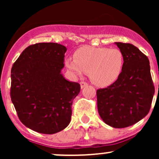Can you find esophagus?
<instances>
[{
  "instance_id": "esophagus-1",
  "label": "esophagus",
  "mask_w": 159,
  "mask_h": 159,
  "mask_svg": "<svg viewBox=\"0 0 159 159\" xmlns=\"http://www.w3.org/2000/svg\"><path fill=\"white\" fill-rule=\"evenodd\" d=\"M80 85H81V88L83 89V88H84L85 87H87V86L88 85V84H87V82L81 81V82H80Z\"/></svg>"
}]
</instances>
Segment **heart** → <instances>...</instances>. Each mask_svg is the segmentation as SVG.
<instances>
[{"mask_svg":"<svg viewBox=\"0 0 159 159\" xmlns=\"http://www.w3.org/2000/svg\"><path fill=\"white\" fill-rule=\"evenodd\" d=\"M69 57L66 66L72 73L81 76L89 73L91 81L98 87H107L119 78L124 66V55L118 48L84 46Z\"/></svg>","mask_w":159,"mask_h":159,"instance_id":"1","label":"heart"}]
</instances>
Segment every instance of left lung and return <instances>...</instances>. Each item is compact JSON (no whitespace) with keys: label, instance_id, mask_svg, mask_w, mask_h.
<instances>
[{"label":"left lung","instance_id":"obj_1","mask_svg":"<svg viewBox=\"0 0 159 159\" xmlns=\"http://www.w3.org/2000/svg\"><path fill=\"white\" fill-rule=\"evenodd\" d=\"M124 55L120 76L106 88L97 90L100 117L111 127L134 125L148 114L155 93L148 57L130 43H115Z\"/></svg>","mask_w":159,"mask_h":159}]
</instances>
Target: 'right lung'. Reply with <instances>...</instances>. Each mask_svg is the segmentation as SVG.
Returning <instances> with one entry per match:
<instances>
[{"instance_id": "right-lung-1", "label": "right lung", "mask_w": 159, "mask_h": 159, "mask_svg": "<svg viewBox=\"0 0 159 159\" xmlns=\"http://www.w3.org/2000/svg\"><path fill=\"white\" fill-rule=\"evenodd\" d=\"M67 48L54 43L28 46L11 69L10 97L19 120L39 133L52 134L68 126L78 83L61 74Z\"/></svg>"}]
</instances>
